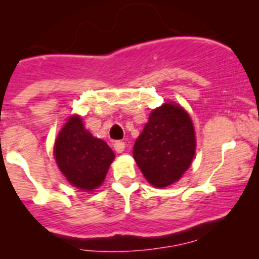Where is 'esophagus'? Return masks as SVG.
Wrapping results in <instances>:
<instances>
[{
  "mask_svg": "<svg viewBox=\"0 0 259 259\" xmlns=\"http://www.w3.org/2000/svg\"><path fill=\"white\" fill-rule=\"evenodd\" d=\"M125 148V144L123 141H115L114 142V150L117 153H123Z\"/></svg>",
  "mask_w": 259,
  "mask_h": 259,
  "instance_id": "obj_1",
  "label": "esophagus"
}]
</instances>
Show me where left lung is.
Listing matches in <instances>:
<instances>
[{"mask_svg":"<svg viewBox=\"0 0 259 259\" xmlns=\"http://www.w3.org/2000/svg\"><path fill=\"white\" fill-rule=\"evenodd\" d=\"M196 140L191 118L182 106L167 103L154 109L137 137L134 158L149 184L165 187L189 169Z\"/></svg>","mask_w":259,"mask_h":259,"instance_id":"obj_1","label":"left lung"}]
</instances>
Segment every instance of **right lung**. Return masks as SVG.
I'll use <instances>...</instances> for the list:
<instances>
[{
    "label": "right lung",
    "instance_id": "right-lung-1",
    "mask_svg": "<svg viewBox=\"0 0 259 259\" xmlns=\"http://www.w3.org/2000/svg\"><path fill=\"white\" fill-rule=\"evenodd\" d=\"M54 155L68 182L87 191L103 184L115 158L105 141L87 131L79 115H72L61 128L54 146Z\"/></svg>",
    "mask_w": 259,
    "mask_h": 259
}]
</instances>
